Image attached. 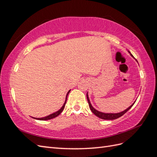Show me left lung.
<instances>
[{"label":"left lung","mask_w":157,"mask_h":157,"mask_svg":"<svg viewBox=\"0 0 157 157\" xmlns=\"http://www.w3.org/2000/svg\"><path fill=\"white\" fill-rule=\"evenodd\" d=\"M128 53H129L130 54V56L132 57V58H134V56H133V55L130 53V52L129 50H128ZM135 59V58H134ZM136 61L137 62V61L136 59ZM86 97H87V99H88V104H89V107L90 109V110L92 111V112L95 115L97 116L98 117L101 118V119H103V120H114V119H117V118H119L121 117H122L124 114H125L129 109L134 105V104L135 103L136 101L133 103L132 105L127 108L126 109H125L124 111H123L122 112H120V113H103V112H101V111H99L98 110H96V109H95L92 105L91 103H90V99H89V97H88V92H87V94H86Z\"/></svg>","instance_id":"obj_1"}]
</instances>
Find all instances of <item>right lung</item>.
Returning <instances> with one entry per match:
<instances>
[{
	"mask_svg": "<svg viewBox=\"0 0 157 157\" xmlns=\"http://www.w3.org/2000/svg\"><path fill=\"white\" fill-rule=\"evenodd\" d=\"M70 91H71V90H69L68 92H67V95H66V97H65V102H64V103H63V106L61 107V109H59L58 111H57L56 112H54V113H52V114H50V115H48V116H46V117H42V118H35V117H32V118H35V119H36V120H40V121H47V120H50V119H52V118H55V117H58L59 115H60L61 113L63 111L64 107H65V104H66V101H67V96H68L69 93L70 92Z\"/></svg>",
	"mask_w": 157,
	"mask_h": 157,
	"instance_id": "1",
	"label": "right lung"
}]
</instances>
